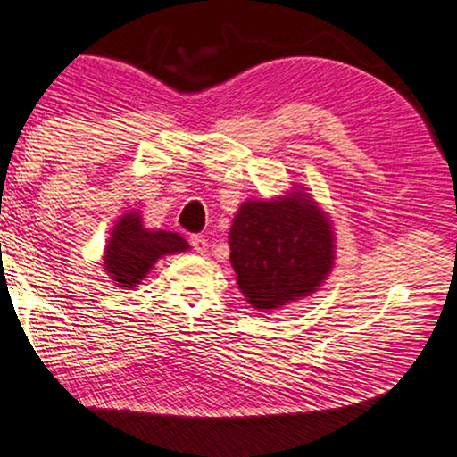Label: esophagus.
I'll use <instances>...</instances> for the list:
<instances>
[{
  "instance_id": "34e87169",
  "label": "esophagus",
  "mask_w": 457,
  "mask_h": 457,
  "mask_svg": "<svg viewBox=\"0 0 457 457\" xmlns=\"http://www.w3.org/2000/svg\"><path fill=\"white\" fill-rule=\"evenodd\" d=\"M190 245L194 246V251H196V253H206L208 251V241L200 235L190 237Z\"/></svg>"
}]
</instances>
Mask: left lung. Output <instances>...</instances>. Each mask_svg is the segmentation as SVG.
<instances>
[{"label":"left lung","mask_w":457,"mask_h":457,"mask_svg":"<svg viewBox=\"0 0 457 457\" xmlns=\"http://www.w3.org/2000/svg\"><path fill=\"white\" fill-rule=\"evenodd\" d=\"M238 289L255 310L313 294L334 267V228L316 200L295 186L287 196L246 200L228 233Z\"/></svg>","instance_id":"left-lung-1"}]
</instances>
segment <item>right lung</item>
I'll use <instances>...</instances> for the list:
<instances>
[{
	"instance_id": "obj_1",
	"label": "right lung",
	"mask_w": 457,
	"mask_h": 457,
	"mask_svg": "<svg viewBox=\"0 0 457 457\" xmlns=\"http://www.w3.org/2000/svg\"><path fill=\"white\" fill-rule=\"evenodd\" d=\"M184 237L170 230H149L139 212H127L117 220L104 246L103 267L117 287H137L158 259L188 251Z\"/></svg>"
}]
</instances>
